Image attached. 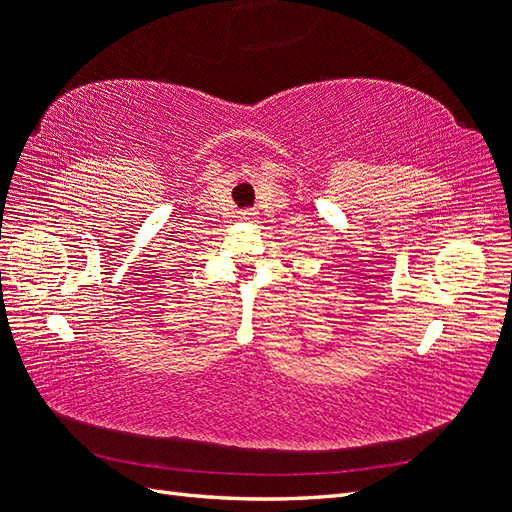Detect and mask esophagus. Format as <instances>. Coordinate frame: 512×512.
Listing matches in <instances>:
<instances>
[{
    "instance_id": "34e87169",
    "label": "esophagus",
    "mask_w": 512,
    "mask_h": 512,
    "mask_svg": "<svg viewBox=\"0 0 512 512\" xmlns=\"http://www.w3.org/2000/svg\"><path fill=\"white\" fill-rule=\"evenodd\" d=\"M256 211L254 209H245V211H241V220H254L256 218Z\"/></svg>"
}]
</instances>
